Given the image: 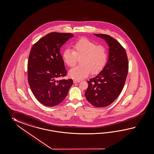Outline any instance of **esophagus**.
<instances>
[{
	"label": "esophagus",
	"instance_id": "esophagus-1",
	"mask_svg": "<svg viewBox=\"0 0 154 154\" xmlns=\"http://www.w3.org/2000/svg\"><path fill=\"white\" fill-rule=\"evenodd\" d=\"M73 82H74V83L80 82V81H79V80H74V81H73Z\"/></svg>",
	"mask_w": 154,
	"mask_h": 154
}]
</instances>
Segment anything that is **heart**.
I'll list each match as a JSON object with an SVG mask.
<instances>
[{
	"instance_id": "1",
	"label": "heart",
	"mask_w": 154,
	"mask_h": 154,
	"mask_svg": "<svg viewBox=\"0 0 154 154\" xmlns=\"http://www.w3.org/2000/svg\"><path fill=\"white\" fill-rule=\"evenodd\" d=\"M73 51L66 49L63 53V59L69 67H73L81 59L79 66L69 71V75L75 80H81L90 75L99 73L105 68L109 58L107 47L102 45L82 38L73 45Z\"/></svg>"
}]
</instances>
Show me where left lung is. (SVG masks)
<instances>
[{"label":"left lung","mask_w":154,"mask_h":154,"mask_svg":"<svg viewBox=\"0 0 154 154\" xmlns=\"http://www.w3.org/2000/svg\"><path fill=\"white\" fill-rule=\"evenodd\" d=\"M94 35L105 39L109 45V60L97 75L87 81L85 96L94 107H105L115 101L123 90L128 61L125 49L115 38L107 34Z\"/></svg>","instance_id":"1"}]
</instances>
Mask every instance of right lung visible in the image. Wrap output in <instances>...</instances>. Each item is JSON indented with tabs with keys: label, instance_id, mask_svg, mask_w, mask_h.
I'll use <instances>...</instances> for the list:
<instances>
[{
	"label": "right lung",
	"instance_id": "right-lung-1",
	"mask_svg": "<svg viewBox=\"0 0 154 154\" xmlns=\"http://www.w3.org/2000/svg\"><path fill=\"white\" fill-rule=\"evenodd\" d=\"M73 37L69 33H49L30 50L27 66L28 83L38 101L46 106L60 104L73 85L72 79L58 80L67 75L60 47Z\"/></svg>",
	"mask_w": 154,
	"mask_h": 154
}]
</instances>
